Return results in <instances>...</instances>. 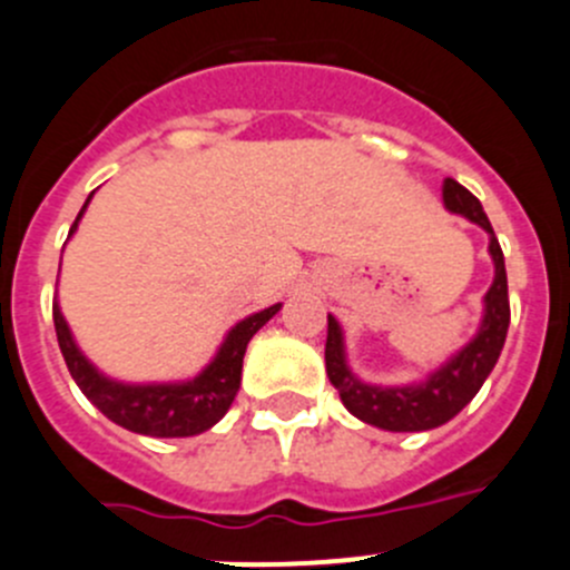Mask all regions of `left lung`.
<instances>
[{
  "label": "left lung",
  "mask_w": 570,
  "mask_h": 570,
  "mask_svg": "<svg viewBox=\"0 0 570 570\" xmlns=\"http://www.w3.org/2000/svg\"><path fill=\"white\" fill-rule=\"evenodd\" d=\"M444 207L451 213L464 215L468 220L479 224L490 232V254L495 263V279L487 291L484 322L479 335L453 357L442 370L433 372L425 383L403 389H381L366 386L357 381L344 363V341L341 327L333 316H327V344H324V361H327V377L341 394V403L346 405L352 416L383 428V431H431L444 425L459 414L470 400L484 386L487 375L495 366L498 355L503 350L509 330V291H507V268H503V252L492 232L490 218L484 215L481 200L470 189L453 178H444L442 187Z\"/></svg>",
  "instance_id": "1"
}]
</instances>
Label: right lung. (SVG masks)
Returning a JSON list of instances; mask_svg holds the SVG:
<instances>
[{"label": "right lung", "instance_id": "1", "mask_svg": "<svg viewBox=\"0 0 570 570\" xmlns=\"http://www.w3.org/2000/svg\"><path fill=\"white\" fill-rule=\"evenodd\" d=\"M89 198H86V204H89ZM83 209L75 218L69 235L78 229ZM276 311H279V305L243 318L226 335L215 361L195 381L167 383V386H126V383L108 381L80 355L58 305H52V322H56L58 346L63 352L69 375L108 420L134 433H145V436H195V433L213 428L229 411L232 400L240 389L243 355H246L248 341Z\"/></svg>", "mask_w": 570, "mask_h": 570}]
</instances>
